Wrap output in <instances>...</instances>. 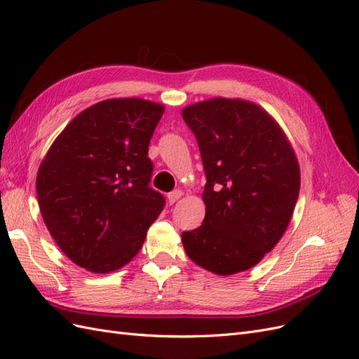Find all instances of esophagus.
Wrapping results in <instances>:
<instances>
[{
	"instance_id": "esophagus-1",
	"label": "esophagus",
	"mask_w": 359,
	"mask_h": 359,
	"mask_svg": "<svg viewBox=\"0 0 359 359\" xmlns=\"http://www.w3.org/2000/svg\"><path fill=\"white\" fill-rule=\"evenodd\" d=\"M181 196H182V191L181 190H173L172 193L168 194V201H169L170 205H173Z\"/></svg>"
}]
</instances>
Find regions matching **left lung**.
I'll return each instance as SVG.
<instances>
[{"mask_svg":"<svg viewBox=\"0 0 359 359\" xmlns=\"http://www.w3.org/2000/svg\"><path fill=\"white\" fill-rule=\"evenodd\" d=\"M198 139L205 219L182 232L187 256L217 276L257 265L290 223L301 172L286 133L262 106L243 99L198 102L181 111Z\"/></svg>","mask_w":359,"mask_h":359,"instance_id":"8db88e82","label":"left lung"}]
</instances>
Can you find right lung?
Here are the masks:
<instances>
[{
	"mask_svg": "<svg viewBox=\"0 0 359 359\" xmlns=\"http://www.w3.org/2000/svg\"><path fill=\"white\" fill-rule=\"evenodd\" d=\"M163 112V104L136 97L95 103L72 119L40 163L43 222L62 253L90 273L127 265L165 206L148 186V145Z\"/></svg>",
	"mask_w": 359,
	"mask_h": 359,
	"instance_id": "1",
	"label": "right lung"
}]
</instances>
